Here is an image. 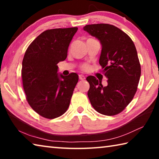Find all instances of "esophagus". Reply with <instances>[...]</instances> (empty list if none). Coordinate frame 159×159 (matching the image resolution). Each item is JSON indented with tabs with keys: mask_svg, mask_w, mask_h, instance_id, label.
Instances as JSON below:
<instances>
[{
	"mask_svg": "<svg viewBox=\"0 0 159 159\" xmlns=\"http://www.w3.org/2000/svg\"><path fill=\"white\" fill-rule=\"evenodd\" d=\"M79 79L81 80H85V77L83 76V75L80 74V75H79Z\"/></svg>",
	"mask_w": 159,
	"mask_h": 159,
	"instance_id": "esophagus-1",
	"label": "esophagus"
}]
</instances>
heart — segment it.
<instances>
[{"label": "heart", "instance_id": "1", "mask_svg": "<svg viewBox=\"0 0 159 159\" xmlns=\"http://www.w3.org/2000/svg\"><path fill=\"white\" fill-rule=\"evenodd\" d=\"M81 69L83 70V71H87L89 69V65L88 64H83L81 66Z\"/></svg>", "mask_w": 159, "mask_h": 159}]
</instances>
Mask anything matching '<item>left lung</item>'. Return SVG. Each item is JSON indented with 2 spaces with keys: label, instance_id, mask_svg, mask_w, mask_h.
<instances>
[{
  "label": "left lung",
  "instance_id": "obj_1",
  "mask_svg": "<svg viewBox=\"0 0 159 159\" xmlns=\"http://www.w3.org/2000/svg\"><path fill=\"white\" fill-rule=\"evenodd\" d=\"M83 29L100 41L99 63L108 79L104 87L95 76L86 78L90 84L88 98L99 114L116 115L128 105L138 89L141 66L136 48L130 38L114 25L95 24Z\"/></svg>",
  "mask_w": 159,
  "mask_h": 159
}]
</instances>
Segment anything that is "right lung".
<instances>
[{"label":"right lung","mask_w":159,"mask_h":159,"mask_svg":"<svg viewBox=\"0 0 159 159\" xmlns=\"http://www.w3.org/2000/svg\"><path fill=\"white\" fill-rule=\"evenodd\" d=\"M77 27L43 32L29 45L24 56L21 77L28 103L41 116L53 119L68 109L79 76L58 74L57 64L66 60Z\"/></svg>","instance_id":"add662e5"}]
</instances>
